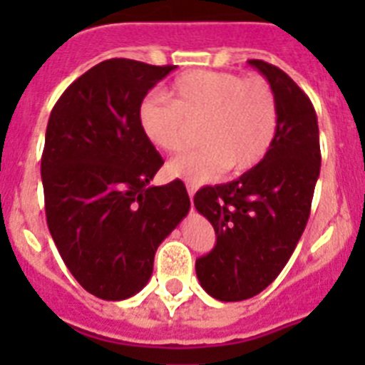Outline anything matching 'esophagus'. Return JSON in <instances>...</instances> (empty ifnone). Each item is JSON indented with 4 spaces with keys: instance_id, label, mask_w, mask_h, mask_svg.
Wrapping results in <instances>:
<instances>
[{
    "instance_id": "34e87169",
    "label": "esophagus",
    "mask_w": 365,
    "mask_h": 365,
    "mask_svg": "<svg viewBox=\"0 0 365 365\" xmlns=\"http://www.w3.org/2000/svg\"><path fill=\"white\" fill-rule=\"evenodd\" d=\"M186 190H188L190 201H192V199H193V193H195V185H192V182H186Z\"/></svg>"
}]
</instances>
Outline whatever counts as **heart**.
<instances>
[{"instance_id": "1", "label": "heart", "mask_w": 365, "mask_h": 365, "mask_svg": "<svg viewBox=\"0 0 365 365\" xmlns=\"http://www.w3.org/2000/svg\"><path fill=\"white\" fill-rule=\"evenodd\" d=\"M168 98L148 96L137 111L138 128L151 146L168 153L190 144V125H197L201 148L168 164V173L202 182L225 168L248 172L270 150L278 130V102L261 76L227 71H190L168 87Z\"/></svg>"}]
</instances>
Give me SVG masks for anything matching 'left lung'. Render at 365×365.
<instances>
[{"mask_svg": "<svg viewBox=\"0 0 365 365\" xmlns=\"http://www.w3.org/2000/svg\"><path fill=\"white\" fill-rule=\"evenodd\" d=\"M248 63L269 80L278 102L272 146L240 179L205 186L193 197L215 230V247L197 257L195 272L202 289L221 302L252 298L278 278L309 221L322 164L309 96L279 67Z\"/></svg>", "mask_w": 365, "mask_h": 365, "instance_id": "left-lung-1", "label": "left lung"}]
</instances>
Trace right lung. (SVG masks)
Instances as JSON below:
<instances>
[{
  "label": "right lung",
  "instance_id": "add662e5",
  "mask_svg": "<svg viewBox=\"0 0 365 365\" xmlns=\"http://www.w3.org/2000/svg\"><path fill=\"white\" fill-rule=\"evenodd\" d=\"M175 66L111 58L67 87L41 155L47 227L74 279L102 299L137 294L155 252L190 210L182 180L150 186L164 160L137 111Z\"/></svg>",
  "mask_w": 365,
  "mask_h": 365
}]
</instances>
